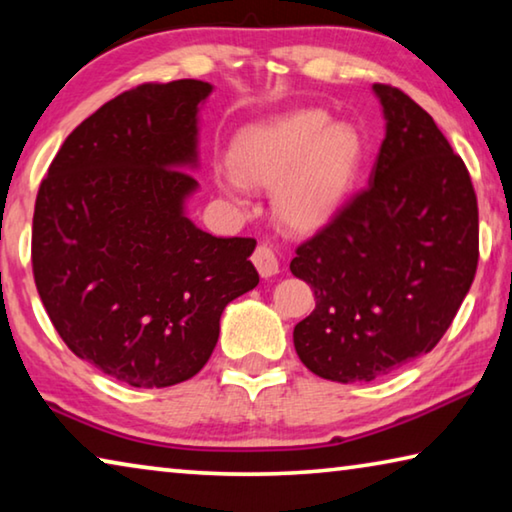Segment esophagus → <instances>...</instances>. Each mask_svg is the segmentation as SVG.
<instances>
[{
	"label": "esophagus",
	"mask_w": 512,
	"mask_h": 512,
	"mask_svg": "<svg viewBox=\"0 0 512 512\" xmlns=\"http://www.w3.org/2000/svg\"><path fill=\"white\" fill-rule=\"evenodd\" d=\"M251 261H254L256 270L263 279L274 277V274L279 272V258L267 245H258L256 251H254V256H251Z\"/></svg>",
	"instance_id": "esophagus-1"
}]
</instances>
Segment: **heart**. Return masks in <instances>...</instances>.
<instances>
[{"label": "heart", "mask_w": 512, "mask_h": 512, "mask_svg": "<svg viewBox=\"0 0 512 512\" xmlns=\"http://www.w3.org/2000/svg\"><path fill=\"white\" fill-rule=\"evenodd\" d=\"M222 190L242 199L245 185L274 187L272 206L293 231H316L332 219L355 185L364 139L355 125L325 109H297L242 132L231 146Z\"/></svg>", "instance_id": "b5f03b06"}]
</instances>
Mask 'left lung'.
I'll use <instances>...</instances> for the list:
<instances>
[{"instance_id": "obj_1", "label": "left lung", "mask_w": 512, "mask_h": 512, "mask_svg": "<svg viewBox=\"0 0 512 512\" xmlns=\"http://www.w3.org/2000/svg\"><path fill=\"white\" fill-rule=\"evenodd\" d=\"M387 135L368 187L302 242L290 272L316 309L297 322L302 364L332 382H371L446 334L478 267L469 171L426 109L373 84Z\"/></svg>"}]
</instances>
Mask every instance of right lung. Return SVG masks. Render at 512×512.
Masks as SVG:
<instances>
[{"label":"right lung","mask_w":512,"mask_h":512,"mask_svg":"<svg viewBox=\"0 0 512 512\" xmlns=\"http://www.w3.org/2000/svg\"><path fill=\"white\" fill-rule=\"evenodd\" d=\"M199 80L139 84L70 132L38 187L31 267L77 357L130 387H171L206 366L226 304L258 286L254 238L185 217L196 190Z\"/></svg>","instance_id":"add662e5"}]
</instances>
